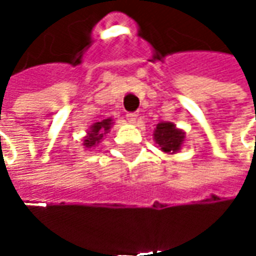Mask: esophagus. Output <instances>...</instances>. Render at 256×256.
I'll return each instance as SVG.
<instances>
[{"label": "esophagus", "mask_w": 256, "mask_h": 256, "mask_svg": "<svg viewBox=\"0 0 256 256\" xmlns=\"http://www.w3.org/2000/svg\"><path fill=\"white\" fill-rule=\"evenodd\" d=\"M137 116H138V115H137V114H134V112H130V114H128V115H126V118H128V120L130 123H136V120H137Z\"/></svg>", "instance_id": "1"}]
</instances>
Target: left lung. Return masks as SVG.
<instances>
[{
    "instance_id": "8db88e82",
    "label": "left lung",
    "mask_w": 256,
    "mask_h": 256,
    "mask_svg": "<svg viewBox=\"0 0 256 256\" xmlns=\"http://www.w3.org/2000/svg\"><path fill=\"white\" fill-rule=\"evenodd\" d=\"M154 140L164 154L172 155L182 148L185 142V132L172 122H159L154 130Z\"/></svg>"
}]
</instances>
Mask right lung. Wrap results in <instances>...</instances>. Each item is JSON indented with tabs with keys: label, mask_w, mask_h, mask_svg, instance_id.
Masks as SVG:
<instances>
[{
	"label": "right lung",
	"mask_w": 256,
	"mask_h": 256,
	"mask_svg": "<svg viewBox=\"0 0 256 256\" xmlns=\"http://www.w3.org/2000/svg\"><path fill=\"white\" fill-rule=\"evenodd\" d=\"M112 124H114V120H112L111 118L102 119L101 122L93 123L89 128V130H88V134L84 137V142H82V145H84L86 150H90V148L97 146V145L102 141L104 136L111 130Z\"/></svg>",
	"instance_id": "obj_1"
}]
</instances>
